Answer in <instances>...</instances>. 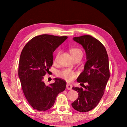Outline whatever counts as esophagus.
I'll list each match as a JSON object with an SVG mask.
<instances>
[{"label":"esophagus","instance_id":"esophagus-1","mask_svg":"<svg viewBox=\"0 0 127 127\" xmlns=\"http://www.w3.org/2000/svg\"><path fill=\"white\" fill-rule=\"evenodd\" d=\"M66 89L68 90H71L72 89V85L69 84V83H67L66 84Z\"/></svg>","mask_w":127,"mask_h":127}]
</instances>
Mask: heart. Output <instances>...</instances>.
Returning a JSON list of instances; mask_svg holds the SVG:
<instances>
[{
  "label": "heart",
  "instance_id": "b5f03b06",
  "mask_svg": "<svg viewBox=\"0 0 127 127\" xmlns=\"http://www.w3.org/2000/svg\"><path fill=\"white\" fill-rule=\"evenodd\" d=\"M69 51L71 55L72 56L73 58H74L77 57H78V56H82V51L80 49L78 48H71L70 49ZM59 56V53L57 54V56H56V58L55 59L57 60L58 59V57ZM59 76L62 77L64 79H65V80L70 81H72L73 79L75 77H76V73L72 71L71 70L69 69H64L62 71L60 72L59 73Z\"/></svg>",
  "mask_w": 127,
  "mask_h": 127
}]
</instances>
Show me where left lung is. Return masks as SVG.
Segmentation results:
<instances>
[{"instance_id": "1", "label": "left lung", "mask_w": 127, "mask_h": 127, "mask_svg": "<svg viewBox=\"0 0 127 127\" xmlns=\"http://www.w3.org/2000/svg\"><path fill=\"white\" fill-rule=\"evenodd\" d=\"M73 40L83 46L87 59L84 70L77 81L83 85L87 83V85L84 86L85 90L73 87L72 89L78 93V97L72 106L79 112H87L97 106L104 95L110 77L109 58L101 42L91 36L75 37Z\"/></svg>"}]
</instances>
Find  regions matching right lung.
Segmentation results:
<instances>
[{"instance_id":"right-lung-1","label":"right lung","mask_w":127,"mask_h":127,"mask_svg":"<svg viewBox=\"0 0 127 127\" xmlns=\"http://www.w3.org/2000/svg\"><path fill=\"white\" fill-rule=\"evenodd\" d=\"M67 38L46 34L35 36L21 52L18 76L26 98L37 111L50 109L58 95L65 89L66 82L63 79L55 78L54 83L46 86L43 79L53 65V52Z\"/></svg>"}]
</instances>
